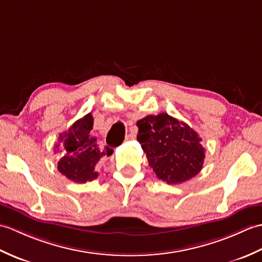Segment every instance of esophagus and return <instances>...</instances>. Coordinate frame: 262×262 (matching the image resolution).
Here are the masks:
<instances>
[{
    "instance_id": "1",
    "label": "esophagus",
    "mask_w": 262,
    "mask_h": 262,
    "mask_svg": "<svg viewBox=\"0 0 262 262\" xmlns=\"http://www.w3.org/2000/svg\"><path fill=\"white\" fill-rule=\"evenodd\" d=\"M136 138V131L135 130H130V132L127 133V136L125 137V140L129 141V140H133V139Z\"/></svg>"
}]
</instances>
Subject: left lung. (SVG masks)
I'll use <instances>...</instances> for the list:
<instances>
[{"label": "left lung", "mask_w": 262, "mask_h": 262, "mask_svg": "<svg viewBox=\"0 0 262 262\" xmlns=\"http://www.w3.org/2000/svg\"><path fill=\"white\" fill-rule=\"evenodd\" d=\"M138 141L156 176L170 185L187 182L202 169L205 149L202 139L185 122L167 113L137 122Z\"/></svg>", "instance_id": "obj_1"}]
</instances>
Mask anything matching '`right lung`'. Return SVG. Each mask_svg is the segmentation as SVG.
<instances>
[{"instance_id": "1", "label": "right lung", "mask_w": 262, "mask_h": 262, "mask_svg": "<svg viewBox=\"0 0 262 262\" xmlns=\"http://www.w3.org/2000/svg\"><path fill=\"white\" fill-rule=\"evenodd\" d=\"M94 119L91 113L77 120L68 131L60 133L59 142L65 148V156L58 161V170L75 183H86L97 178V162L103 156L111 155L112 149L102 150L96 138L91 136ZM59 144H57L58 148Z\"/></svg>"}]
</instances>
